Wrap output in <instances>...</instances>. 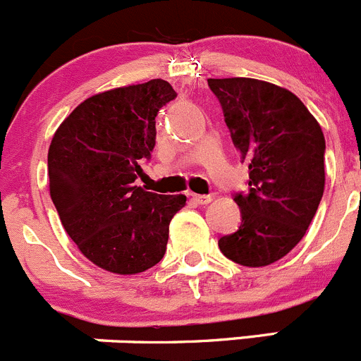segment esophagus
Segmentation results:
<instances>
[{
  "label": "esophagus",
  "mask_w": 361,
  "mask_h": 361,
  "mask_svg": "<svg viewBox=\"0 0 361 361\" xmlns=\"http://www.w3.org/2000/svg\"><path fill=\"white\" fill-rule=\"evenodd\" d=\"M191 198H193V200L197 202V204H200V205L209 204V202L212 200L211 195H195V193H191Z\"/></svg>",
  "instance_id": "esophagus-1"
}]
</instances>
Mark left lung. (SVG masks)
<instances>
[{
  "label": "left lung",
  "instance_id": "obj_1",
  "mask_svg": "<svg viewBox=\"0 0 361 361\" xmlns=\"http://www.w3.org/2000/svg\"><path fill=\"white\" fill-rule=\"evenodd\" d=\"M207 83L250 170L248 193H234L241 225L219 238L218 246L241 266H269L303 239L317 212L324 193V135L286 88L252 78Z\"/></svg>",
  "mask_w": 361,
  "mask_h": 361
}]
</instances>
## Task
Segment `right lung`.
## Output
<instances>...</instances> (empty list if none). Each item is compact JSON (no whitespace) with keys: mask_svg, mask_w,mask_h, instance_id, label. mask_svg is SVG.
<instances>
[{"mask_svg":"<svg viewBox=\"0 0 361 361\" xmlns=\"http://www.w3.org/2000/svg\"><path fill=\"white\" fill-rule=\"evenodd\" d=\"M177 92L164 80L102 92L81 102L47 154L53 204L85 257L116 274H136L166 253L168 226L184 195L135 186L156 145V116Z\"/></svg>","mask_w":361,"mask_h":361,"instance_id":"right-lung-1","label":"right lung"}]
</instances>
